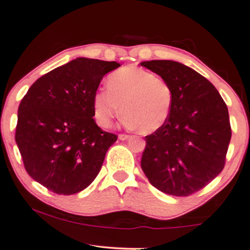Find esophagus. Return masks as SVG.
Segmentation results:
<instances>
[{"label": "esophagus", "mask_w": 250, "mask_h": 250, "mask_svg": "<svg viewBox=\"0 0 250 250\" xmlns=\"http://www.w3.org/2000/svg\"><path fill=\"white\" fill-rule=\"evenodd\" d=\"M129 138H130L129 135H124V133L119 135V139H120V140H126V139H129Z\"/></svg>", "instance_id": "34e87169"}]
</instances>
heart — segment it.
Returning <instances> with one entry per match:
<instances>
[{
  "label": "heart",
  "instance_id": "obj_1",
  "mask_svg": "<svg viewBox=\"0 0 250 250\" xmlns=\"http://www.w3.org/2000/svg\"><path fill=\"white\" fill-rule=\"evenodd\" d=\"M173 90L170 83L148 70L128 65L107 77V88L93 95V112L97 125L108 128L124 110V122L143 132L159 131L170 118Z\"/></svg>",
  "mask_w": 250,
  "mask_h": 250
}]
</instances>
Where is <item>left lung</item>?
<instances>
[{
	"mask_svg": "<svg viewBox=\"0 0 250 250\" xmlns=\"http://www.w3.org/2000/svg\"><path fill=\"white\" fill-rule=\"evenodd\" d=\"M140 64L173 90L167 122L145 138L144 173L164 194H194L224 167L231 139L227 104L212 83L180 62L152 60Z\"/></svg>",
	"mask_w": 250,
	"mask_h": 250,
	"instance_id": "left-lung-1",
	"label": "left lung"
}]
</instances>
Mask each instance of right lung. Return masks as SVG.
I'll list each match as a JSON object with an SVG mask.
<instances>
[{
    "instance_id": "add662e5",
    "label": "right lung",
    "mask_w": 250,
    "mask_h": 250,
    "mask_svg": "<svg viewBox=\"0 0 250 250\" xmlns=\"http://www.w3.org/2000/svg\"><path fill=\"white\" fill-rule=\"evenodd\" d=\"M118 62L77 58L38 78L18 108L16 143L28 174L73 195L94 181L117 135L93 119V95Z\"/></svg>"
}]
</instances>
